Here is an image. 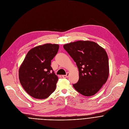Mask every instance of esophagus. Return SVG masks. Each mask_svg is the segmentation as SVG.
I'll list each match as a JSON object with an SVG mask.
<instances>
[{
  "instance_id": "esophagus-1",
  "label": "esophagus",
  "mask_w": 129,
  "mask_h": 129,
  "mask_svg": "<svg viewBox=\"0 0 129 129\" xmlns=\"http://www.w3.org/2000/svg\"><path fill=\"white\" fill-rule=\"evenodd\" d=\"M69 76V72H67L66 73V75H63L62 76V77L64 78H68Z\"/></svg>"
}]
</instances>
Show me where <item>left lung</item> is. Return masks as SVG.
<instances>
[{"mask_svg":"<svg viewBox=\"0 0 129 129\" xmlns=\"http://www.w3.org/2000/svg\"><path fill=\"white\" fill-rule=\"evenodd\" d=\"M63 47L79 69V80L73 84V87L83 95H94L109 77V61L106 51L97 43L89 41L71 42Z\"/></svg>","mask_w":129,"mask_h":129,"instance_id":"left-lung-1","label":"left lung"}]
</instances>
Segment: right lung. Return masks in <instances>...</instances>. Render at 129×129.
<instances>
[{
  "instance_id": "add662e5",
  "label": "right lung",
  "mask_w": 129,
  "mask_h": 129,
  "mask_svg": "<svg viewBox=\"0 0 129 129\" xmlns=\"http://www.w3.org/2000/svg\"><path fill=\"white\" fill-rule=\"evenodd\" d=\"M58 44H46L30 49L19 70L20 82L26 92L37 99L47 98L56 89L58 78L51 67Z\"/></svg>"
}]
</instances>
